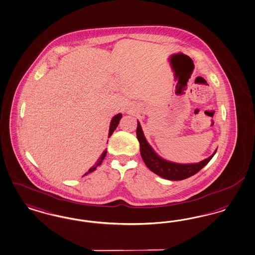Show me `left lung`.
I'll list each match as a JSON object with an SVG mask.
<instances>
[{
    "label": "left lung",
    "mask_w": 255,
    "mask_h": 255,
    "mask_svg": "<svg viewBox=\"0 0 255 255\" xmlns=\"http://www.w3.org/2000/svg\"><path fill=\"white\" fill-rule=\"evenodd\" d=\"M136 136L140 144L141 156L145 165L155 174L171 181L185 180L186 178L196 174L202 167H205L208 164V162L213 158V156L217 152L216 149L210 157L204 159L202 162L197 164H177L164 160L156 154V152L152 149L146 140L141 128L140 123L138 122L136 128Z\"/></svg>",
    "instance_id": "obj_1"
}]
</instances>
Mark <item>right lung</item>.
<instances>
[{
  "mask_svg": "<svg viewBox=\"0 0 255 255\" xmlns=\"http://www.w3.org/2000/svg\"><path fill=\"white\" fill-rule=\"evenodd\" d=\"M123 118V115L122 114H118L115 116L114 118L112 119V121H111V123H110V128H109V137L112 135V133L114 132L115 130H116V128L118 127V125H119V123H120V121H121V119ZM106 155V150H105L104 152H103V154H102V156L99 158L98 160V162H97L96 165L94 166V167H91V168H89V170H88V172L85 174V175H87L88 173H90V172H92V171H94L95 169H96V167L98 166H100L101 164H102V162H103V160L105 159Z\"/></svg>",
  "mask_w": 255,
  "mask_h": 255,
  "instance_id": "add662e5",
  "label": "right lung"
}]
</instances>
